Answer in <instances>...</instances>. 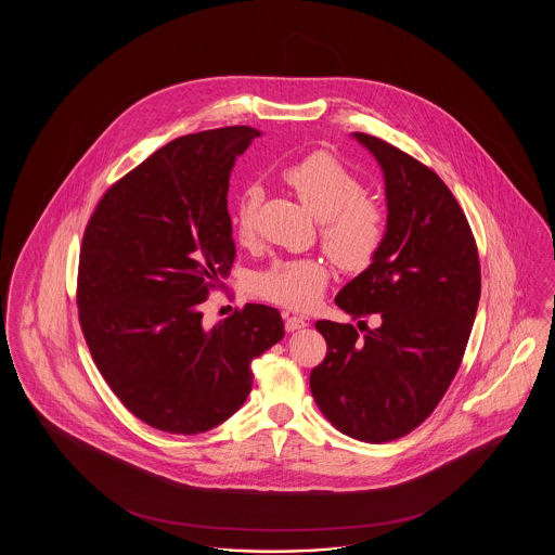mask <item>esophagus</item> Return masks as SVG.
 Returning a JSON list of instances; mask_svg holds the SVG:
<instances>
[{
	"label": "esophagus",
	"instance_id": "esophagus-1",
	"mask_svg": "<svg viewBox=\"0 0 555 555\" xmlns=\"http://www.w3.org/2000/svg\"><path fill=\"white\" fill-rule=\"evenodd\" d=\"M306 324H308V322H306L301 317H289V314H285V328H287L289 333L304 328Z\"/></svg>",
	"mask_w": 555,
	"mask_h": 555
}]
</instances>
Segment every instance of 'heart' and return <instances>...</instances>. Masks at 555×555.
Here are the masks:
<instances>
[{
	"mask_svg": "<svg viewBox=\"0 0 555 555\" xmlns=\"http://www.w3.org/2000/svg\"><path fill=\"white\" fill-rule=\"evenodd\" d=\"M281 179L320 218L322 245L337 264L358 272L374 262L387 235V214L339 159L317 152L287 166ZM260 202V189L249 185L231 206L233 233L243 245L256 238ZM331 274V264L318 256L276 258L256 274L254 293L276 306L308 310L322 297Z\"/></svg>",
	"mask_w": 555,
	"mask_h": 555,
	"instance_id": "b5f03b06",
	"label": "heart"
}]
</instances>
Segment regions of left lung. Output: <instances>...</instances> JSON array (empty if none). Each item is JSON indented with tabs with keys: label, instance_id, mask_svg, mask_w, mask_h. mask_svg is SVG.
I'll return each instance as SVG.
<instances>
[{
	"label": "left lung",
	"instance_id": "left-lung-1",
	"mask_svg": "<svg viewBox=\"0 0 555 555\" xmlns=\"http://www.w3.org/2000/svg\"><path fill=\"white\" fill-rule=\"evenodd\" d=\"M353 137L385 172L389 218L374 262L335 304L364 326V317H378L379 326L360 335L353 324L318 320L326 356L310 372V389L337 430L387 443L433 414L460 369L480 262L466 214L437 172L378 137Z\"/></svg>",
	"mask_w": 555,
	"mask_h": 555
}]
</instances>
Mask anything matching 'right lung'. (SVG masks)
Wrapping results in <instances>:
<instances>
[{"instance_id":"obj_1","label":"right lung","mask_w":555,"mask_h":555,"mask_svg":"<svg viewBox=\"0 0 555 555\" xmlns=\"http://www.w3.org/2000/svg\"><path fill=\"white\" fill-rule=\"evenodd\" d=\"M260 134L224 127L170 141L107 189L82 235L77 306L91 358L132 416L164 433L231 418L251 391V360L285 335L262 304L202 322L235 262L231 170Z\"/></svg>"}]
</instances>
